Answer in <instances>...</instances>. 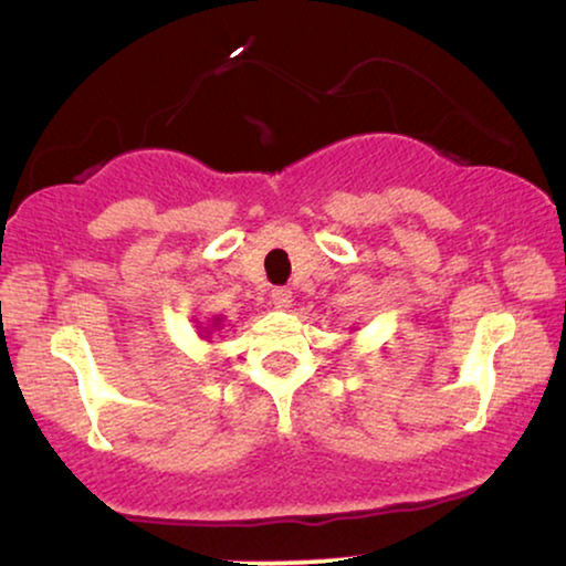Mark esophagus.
<instances>
[{
	"instance_id": "esophagus-1",
	"label": "esophagus",
	"mask_w": 566,
	"mask_h": 566,
	"mask_svg": "<svg viewBox=\"0 0 566 566\" xmlns=\"http://www.w3.org/2000/svg\"><path fill=\"white\" fill-rule=\"evenodd\" d=\"M271 305H274L276 311H287V307L292 305V292L287 287L271 290Z\"/></svg>"
}]
</instances>
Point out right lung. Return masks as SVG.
<instances>
[{"mask_svg": "<svg viewBox=\"0 0 566 566\" xmlns=\"http://www.w3.org/2000/svg\"><path fill=\"white\" fill-rule=\"evenodd\" d=\"M219 326H221V316H213L209 326H198V332H200V339H206V336L211 334V328H219Z\"/></svg>", "mask_w": 566, "mask_h": 566, "instance_id": "add662e5", "label": "right lung"}]
</instances>
